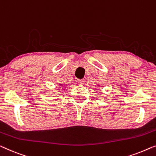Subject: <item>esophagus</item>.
Instances as JSON below:
<instances>
[{"label":"esophagus","mask_w":156,"mask_h":156,"mask_svg":"<svg viewBox=\"0 0 156 156\" xmlns=\"http://www.w3.org/2000/svg\"><path fill=\"white\" fill-rule=\"evenodd\" d=\"M78 83L80 84H83L84 82H83V80H78Z\"/></svg>","instance_id":"34e87169"}]
</instances>
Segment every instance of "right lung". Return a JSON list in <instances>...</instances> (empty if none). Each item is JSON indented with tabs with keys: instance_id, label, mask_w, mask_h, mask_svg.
<instances>
[{
	"instance_id": "obj_1",
	"label": "right lung",
	"mask_w": 156,
	"mask_h": 156,
	"mask_svg": "<svg viewBox=\"0 0 156 156\" xmlns=\"http://www.w3.org/2000/svg\"><path fill=\"white\" fill-rule=\"evenodd\" d=\"M60 85H62V84H60Z\"/></svg>"
}]
</instances>
